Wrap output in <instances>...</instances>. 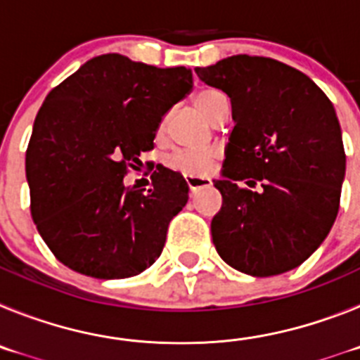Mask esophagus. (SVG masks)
<instances>
[{"mask_svg":"<svg viewBox=\"0 0 360 360\" xmlns=\"http://www.w3.org/2000/svg\"><path fill=\"white\" fill-rule=\"evenodd\" d=\"M186 186L187 189H189L191 195H193V193H196V191L202 189V187L211 186V180H209V178H200V176H186Z\"/></svg>","mask_w":360,"mask_h":360,"instance_id":"esophagus-1","label":"esophagus"}]
</instances>
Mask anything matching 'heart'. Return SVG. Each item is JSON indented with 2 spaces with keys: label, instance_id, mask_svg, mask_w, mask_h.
<instances>
[{
  "label": "heart",
  "instance_id": "1",
  "mask_svg": "<svg viewBox=\"0 0 360 360\" xmlns=\"http://www.w3.org/2000/svg\"><path fill=\"white\" fill-rule=\"evenodd\" d=\"M195 104L203 115L214 119L219 111L229 106L227 95L216 88H202L195 94ZM165 131V117L158 120L157 135L162 136ZM219 158L218 148H178L171 151L165 158V165L184 176H202L211 171L212 165Z\"/></svg>",
  "mask_w": 360,
  "mask_h": 360
}]
</instances>
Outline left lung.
<instances>
[{
	"label": "left lung",
	"mask_w": 360,
	"mask_h": 360,
	"mask_svg": "<svg viewBox=\"0 0 360 360\" xmlns=\"http://www.w3.org/2000/svg\"><path fill=\"white\" fill-rule=\"evenodd\" d=\"M195 72L229 95L236 120L225 178L214 182L224 196L211 221L219 257L256 278L295 269L328 236L341 202L346 155L330 98L270 57L240 53Z\"/></svg>",
	"instance_id": "8db88e82"
}]
</instances>
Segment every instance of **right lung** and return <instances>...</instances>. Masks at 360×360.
<instances>
[{
	"label": "right lung",
	"instance_id": "add662e5",
	"mask_svg": "<svg viewBox=\"0 0 360 360\" xmlns=\"http://www.w3.org/2000/svg\"><path fill=\"white\" fill-rule=\"evenodd\" d=\"M191 88L186 66L157 68L106 53L46 95L25 169L32 219L68 269L122 279L157 262L189 189L165 167L151 174L149 189L126 187L124 176L155 148L158 120Z\"/></svg>",
	"mask_w": 360,
	"mask_h": 360
}]
</instances>
